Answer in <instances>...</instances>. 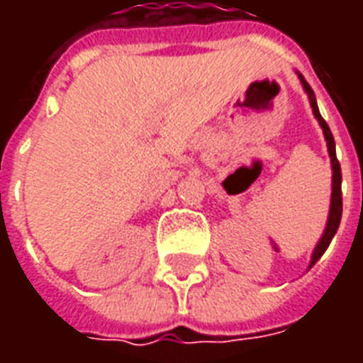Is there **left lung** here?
<instances>
[{"mask_svg":"<svg viewBox=\"0 0 363 363\" xmlns=\"http://www.w3.org/2000/svg\"><path fill=\"white\" fill-rule=\"evenodd\" d=\"M299 77V82L303 85L305 93L309 96V103H311L313 114H315V118L323 128V134H325V140H327V147H328V155H330V165H333V194H330V210H328V220H327V228H325V233L320 235L319 243L315 247V251H313L311 257V264L309 268L317 262V260L323 257V252L327 251L328 245L333 241V237H335L336 229L340 225V218H342V189H340V184H342V173H340V163H338V159H336V150H335V138L330 134V128L325 122V118L320 116L319 106H317V99H315V93L309 87V83L305 82V77L301 74H297Z\"/></svg>","mask_w":363,"mask_h":363,"instance_id":"8db88e82","label":"left lung"}]
</instances>
